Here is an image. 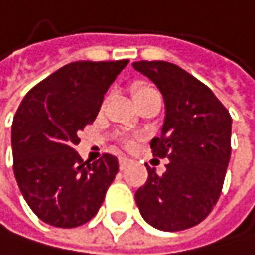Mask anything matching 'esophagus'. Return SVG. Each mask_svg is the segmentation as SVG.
Here are the masks:
<instances>
[{
    "label": "esophagus",
    "mask_w": 255,
    "mask_h": 255,
    "mask_svg": "<svg viewBox=\"0 0 255 255\" xmlns=\"http://www.w3.org/2000/svg\"><path fill=\"white\" fill-rule=\"evenodd\" d=\"M128 164H130V159H128V158H125V156H121V158H119V165H121V169H122V170L127 169V167H128Z\"/></svg>",
    "instance_id": "1"
}]
</instances>
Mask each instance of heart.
Listing matches in <instances>:
<instances>
[{
  "mask_svg": "<svg viewBox=\"0 0 255 255\" xmlns=\"http://www.w3.org/2000/svg\"><path fill=\"white\" fill-rule=\"evenodd\" d=\"M151 94H158V91L150 85H137V86H134V90H133V97H134L136 104L140 102L142 99L151 96Z\"/></svg>",
  "mask_w": 255,
  "mask_h": 255,
  "instance_id": "b5f03b06",
  "label": "heart"
}]
</instances>
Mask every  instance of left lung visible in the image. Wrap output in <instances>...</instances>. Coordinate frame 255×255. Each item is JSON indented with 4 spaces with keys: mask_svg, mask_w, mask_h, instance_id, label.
Segmentation results:
<instances>
[{
    "mask_svg": "<svg viewBox=\"0 0 255 255\" xmlns=\"http://www.w3.org/2000/svg\"><path fill=\"white\" fill-rule=\"evenodd\" d=\"M162 93L165 119L151 139L153 156L167 158L165 172L147 167L136 193L140 215L161 231H184L211 214L223 189L231 158L232 119L209 86L169 62H134Z\"/></svg>",
    "mask_w": 255,
    "mask_h": 255,
    "instance_id": "1",
    "label": "left lung"
}]
</instances>
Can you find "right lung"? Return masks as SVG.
<instances>
[{
  "label": "right lung",
  "mask_w": 255,
  "mask_h": 255,
  "mask_svg": "<svg viewBox=\"0 0 255 255\" xmlns=\"http://www.w3.org/2000/svg\"><path fill=\"white\" fill-rule=\"evenodd\" d=\"M128 60L72 62L24 96L12 124L13 173L29 207L55 228H77L97 214L118 158L83 161L77 133L94 122L104 94Z\"/></svg>",
  "instance_id": "1"
}]
</instances>
